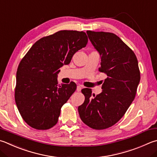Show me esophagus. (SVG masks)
Masks as SVG:
<instances>
[{
    "label": "esophagus",
    "mask_w": 157,
    "mask_h": 157,
    "mask_svg": "<svg viewBox=\"0 0 157 157\" xmlns=\"http://www.w3.org/2000/svg\"><path fill=\"white\" fill-rule=\"evenodd\" d=\"M82 86H81V85H78V86H77V90L80 91L82 90Z\"/></svg>",
    "instance_id": "obj_1"
}]
</instances>
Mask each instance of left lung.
Listing matches in <instances>:
<instances>
[{
    "label": "left lung",
    "instance_id": "8db88e82",
    "mask_svg": "<svg viewBox=\"0 0 157 157\" xmlns=\"http://www.w3.org/2000/svg\"><path fill=\"white\" fill-rule=\"evenodd\" d=\"M88 38L101 56L99 71L107 75L99 95L84 88V103L78 107L82 121L95 130L115 125L135 98L140 71L135 53L119 37L104 31H86Z\"/></svg>",
    "mask_w": 157,
    "mask_h": 157
}]
</instances>
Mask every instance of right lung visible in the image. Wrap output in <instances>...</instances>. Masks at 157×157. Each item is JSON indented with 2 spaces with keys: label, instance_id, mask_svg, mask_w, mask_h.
<instances>
[{
  "label": "right lung",
  "instance_id": "1",
  "mask_svg": "<svg viewBox=\"0 0 157 157\" xmlns=\"http://www.w3.org/2000/svg\"><path fill=\"white\" fill-rule=\"evenodd\" d=\"M87 42L84 31H59L38 40L21 59L16 73L15 101L29 126L47 130L57 124L62 106L77 88L73 82L59 85L57 76Z\"/></svg>",
  "mask_w": 157,
  "mask_h": 157
}]
</instances>
